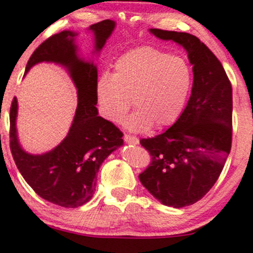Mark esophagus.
Instances as JSON below:
<instances>
[{
	"label": "esophagus",
	"instance_id": "34e87169",
	"mask_svg": "<svg viewBox=\"0 0 253 253\" xmlns=\"http://www.w3.org/2000/svg\"><path fill=\"white\" fill-rule=\"evenodd\" d=\"M124 141L126 144H132V145H137L139 144V139L137 137L130 136V134H124Z\"/></svg>",
	"mask_w": 253,
	"mask_h": 253
}]
</instances>
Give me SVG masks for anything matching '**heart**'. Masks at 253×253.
Segmentation results:
<instances>
[{"label":"heart","mask_w":253,"mask_h":253,"mask_svg":"<svg viewBox=\"0 0 253 253\" xmlns=\"http://www.w3.org/2000/svg\"><path fill=\"white\" fill-rule=\"evenodd\" d=\"M192 70L181 56L151 46L124 53L114 64V72L100 76L95 85L100 114L109 122L127 117L129 130L144 131L171 126L181 115L192 86Z\"/></svg>","instance_id":"heart-1"}]
</instances>
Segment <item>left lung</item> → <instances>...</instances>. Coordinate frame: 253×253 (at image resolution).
Wrapping results in <instances>:
<instances>
[{
    "instance_id": "1",
    "label": "left lung",
    "mask_w": 253,
    "mask_h": 253,
    "mask_svg": "<svg viewBox=\"0 0 253 253\" xmlns=\"http://www.w3.org/2000/svg\"><path fill=\"white\" fill-rule=\"evenodd\" d=\"M159 39L182 46L192 64L188 105L164 133L141 139L152 162L139 179L154 198L175 209L203 198L222 171L231 148L233 88L215 55L185 32L151 29Z\"/></svg>"
}]
</instances>
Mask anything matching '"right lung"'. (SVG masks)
I'll return each mask as SVG.
<instances>
[{"instance_id":"right-lung-1","label":"right lung","mask_w":253,"mask_h":253,"mask_svg":"<svg viewBox=\"0 0 253 253\" xmlns=\"http://www.w3.org/2000/svg\"><path fill=\"white\" fill-rule=\"evenodd\" d=\"M110 19L88 27L94 36V51L99 53L115 29ZM72 31H62L43 41L27 62L25 75L40 62H53L67 69L77 88L78 103L67 137L49 152L30 154L20 146L17 136V99L10 108V148L15 164L31 188L47 202L75 209L94 195L96 174L110 153L123 145V133L112 122L98 115L95 85L98 70L93 62L78 55Z\"/></svg>"}]
</instances>
